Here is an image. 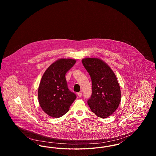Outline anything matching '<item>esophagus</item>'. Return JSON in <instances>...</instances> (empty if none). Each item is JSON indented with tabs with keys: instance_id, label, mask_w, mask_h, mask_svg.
<instances>
[{
	"instance_id": "34e87169",
	"label": "esophagus",
	"mask_w": 156,
	"mask_h": 156,
	"mask_svg": "<svg viewBox=\"0 0 156 156\" xmlns=\"http://www.w3.org/2000/svg\"><path fill=\"white\" fill-rule=\"evenodd\" d=\"M77 95H78V97H81L82 96V92H78V93L77 94Z\"/></svg>"
}]
</instances>
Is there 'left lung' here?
Segmentation results:
<instances>
[{
	"label": "left lung",
	"mask_w": 156,
	"mask_h": 156,
	"mask_svg": "<svg viewBox=\"0 0 156 156\" xmlns=\"http://www.w3.org/2000/svg\"><path fill=\"white\" fill-rule=\"evenodd\" d=\"M82 62L92 81V92L88 104L98 117L106 118L118 109L120 102V88L116 76L101 59L87 58Z\"/></svg>",
	"instance_id": "left-lung-1"
}]
</instances>
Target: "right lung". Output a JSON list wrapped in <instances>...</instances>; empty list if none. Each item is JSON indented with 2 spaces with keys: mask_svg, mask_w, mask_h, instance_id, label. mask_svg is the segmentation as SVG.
Instances as JSON below:
<instances>
[{
  "mask_svg": "<svg viewBox=\"0 0 156 156\" xmlns=\"http://www.w3.org/2000/svg\"><path fill=\"white\" fill-rule=\"evenodd\" d=\"M74 59H59L52 63L43 75L38 90L39 104L45 113L59 118L69 111L76 98L68 88L66 74L74 66Z\"/></svg>",
  "mask_w": 156,
  "mask_h": 156,
  "instance_id": "obj_1",
  "label": "right lung"
}]
</instances>
